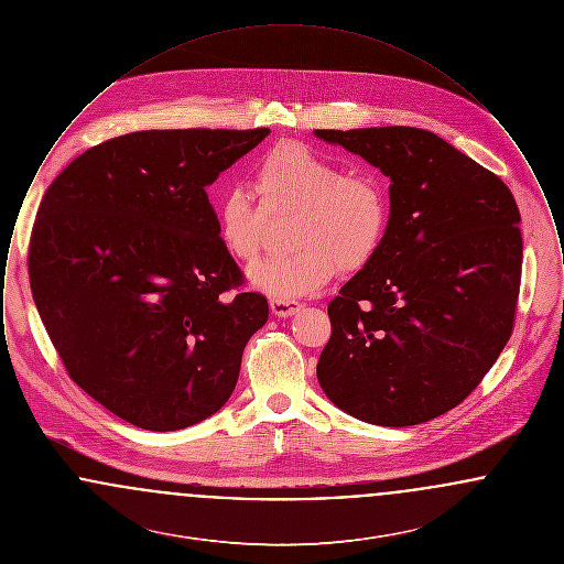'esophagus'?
I'll return each instance as SVG.
<instances>
[{
    "label": "esophagus",
    "mask_w": 564,
    "mask_h": 564,
    "mask_svg": "<svg viewBox=\"0 0 564 564\" xmlns=\"http://www.w3.org/2000/svg\"><path fill=\"white\" fill-rule=\"evenodd\" d=\"M302 308L297 300H285V297H272L270 300V311L274 317H292Z\"/></svg>",
    "instance_id": "obj_1"
}]
</instances>
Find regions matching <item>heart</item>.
<instances>
[{"instance_id": "1", "label": "heart", "mask_w": 564, "mask_h": 564, "mask_svg": "<svg viewBox=\"0 0 564 564\" xmlns=\"http://www.w3.org/2000/svg\"><path fill=\"white\" fill-rule=\"evenodd\" d=\"M256 205L241 186L215 203V230L224 251L242 264L269 242L270 221L292 215V251L249 270V283L274 297H297L323 288L336 269L359 272L375 260L389 228V198L368 173L345 166L300 143L274 145L256 166Z\"/></svg>"}]
</instances>
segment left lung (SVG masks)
Masks as SVG:
<instances>
[{"label":"left lung","mask_w":564,"mask_h":564,"mask_svg":"<svg viewBox=\"0 0 564 564\" xmlns=\"http://www.w3.org/2000/svg\"><path fill=\"white\" fill-rule=\"evenodd\" d=\"M391 180L375 260L327 304L317 378L350 416L408 427L463 402L508 345L522 272L510 188L431 131H315Z\"/></svg>","instance_id":"8db88e82"}]
</instances>
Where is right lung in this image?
Instances as JSON below:
<instances>
[{
    "label": "right lung",
    "instance_id": "1",
    "mask_svg": "<svg viewBox=\"0 0 564 564\" xmlns=\"http://www.w3.org/2000/svg\"><path fill=\"white\" fill-rule=\"evenodd\" d=\"M270 129L139 131L86 150L46 189L29 242L37 313L67 375L134 427L175 431L235 391L269 319L224 251L205 188Z\"/></svg>",
    "mask_w": 564,
    "mask_h": 564
}]
</instances>
